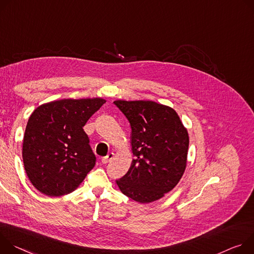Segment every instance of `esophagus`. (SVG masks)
Segmentation results:
<instances>
[{"mask_svg":"<svg viewBox=\"0 0 254 254\" xmlns=\"http://www.w3.org/2000/svg\"><path fill=\"white\" fill-rule=\"evenodd\" d=\"M113 157H114V153H113V152H110V153H108L105 157H103V158H102V162L106 164V163L110 162V161L113 159Z\"/></svg>","mask_w":254,"mask_h":254,"instance_id":"esophagus-1","label":"esophagus"}]
</instances>
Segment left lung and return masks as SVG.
I'll list each match as a JSON object with an SVG mask.
<instances>
[{"label": "left lung", "instance_id": "1", "mask_svg": "<svg viewBox=\"0 0 254 254\" xmlns=\"http://www.w3.org/2000/svg\"><path fill=\"white\" fill-rule=\"evenodd\" d=\"M131 126L134 159L116 181L121 191L138 203L156 201L172 190L187 165L189 134L177 112L152 101H115Z\"/></svg>", "mask_w": 254, "mask_h": 254}]
</instances>
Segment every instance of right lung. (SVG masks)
Returning <instances> with one entry per match:
<instances>
[{"mask_svg":"<svg viewBox=\"0 0 254 254\" xmlns=\"http://www.w3.org/2000/svg\"><path fill=\"white\" fill-rule=\"evenodd\" d=\"M105 103L101 98L64 99L34 110L22 156L26 174L39 191L50 196L71 192L93 170L96 155L82 127Z\"/></svg>","mask_w":254,"mask_h":254,"instance_id":"1","label":"right lung"}]
</instances>
